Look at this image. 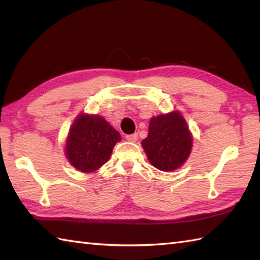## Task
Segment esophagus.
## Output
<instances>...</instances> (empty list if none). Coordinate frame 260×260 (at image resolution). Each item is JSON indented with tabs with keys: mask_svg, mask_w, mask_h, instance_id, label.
<instances>
[{
	"mask_svg": "<svg viewBox=\"0 0 260 260\" xmlns=\"http://www.w3.org/2000/svg\"><path fill=\"white\" fill-rule=\"evenodd\" d=\"M137 139H139V136H137V134H131V135H126V140L128 142H132L134 143L137 141Z\"/></svg>",
	"mask_w": 260,
	"mask_h": 260,
	"instance_id": "1",
	"label": "esophagus"
}]
</instances>
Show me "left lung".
Listing matches in <instances>:
<instances>
[{
	"mask_svg": "<svg viewBox=\"0 0 260 260\" xmlns=\"http://www.w3.org/2000/svg\"><path fill=\"white\" fill-rule=\"evenodd\" d=\"M192 134L179 110L152 117L142 147L148 161L164 172L180 169L192 151Z\"/></svg>",
	"mask_w": 260,
	"mask_h": 260,
	"instance_id": "obj_1",
	"label": "left lung"
}]
</instances>
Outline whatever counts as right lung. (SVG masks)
I'll return each instance as SVG.
<instances>
[{
    "label": "right lung",
    "mask_w": 260,
    "mask_h": 260,
    "mask_svg": "<svg viewBox=\"0 0 260 260\" xmlns=\"http://www.w3.org/2000/svg\"><path fill=\"white\" fill-rule=\"evenodd\" d=\"M120 134L99 115L81 113L71 125L64 153L69 163L82 173H92L106 163Z\"/></svg>",
    "instance_id": "obj_1"
}]
</instances>
